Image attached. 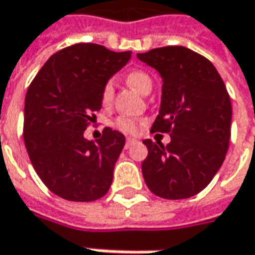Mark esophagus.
<instances>
[{
    "mask_svg": "<svg viewBox=\"0 0 255 255\" xmlns=\"http://www.w3.org/2000/svg\"><path fill=\"white\" fill-rule=\"evenodd\" d=\"M136 143H137V140H136V139H130V137H129V139H126V143H125V147L130 148L131 146H133V144H136Z\"/></svg>",
    "mask_w": 255,
    "mask_h": 255,
    "instance_id": "1",
    "label": "esophagus"
}]
</instances>
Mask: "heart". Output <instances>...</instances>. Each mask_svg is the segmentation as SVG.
<instances>
[{
	"mask_svg": "<svg viewBox=\"0 0 255 255\" xmlns=\"http://www.w3.org/2000/svg\"><path fill=\"white\" fill-rule=\"evenodd\" d=\"M128 83L130 85L131 88H134L136 91L146 95L148 92L151 91V87H153V81H151V77L148 76L147 73L141 71V70H134L130 71L128 77H126ZM102 102L104 104H109L112 97H114V81L109 80L105 83L104 88H102ZM137 125L139 121L136 119H131V118H118L115 122V126L121 130L126 131V133H134L137 130Z\"/></svg>",
	"mask_w": 255,
	"mask_h": 255,
	"instance_id": "heart-1",
	"label": "heart"
}]
</instances>
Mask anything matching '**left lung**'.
I'll return each mask as SVG.
<instances>
[{
    "label": "left lung",
    "instance_id": "left-lung-1",
    "mask_svg": "<svg viewBox=\"0 0 255 255\" xmlns=\"http://www.w3.org/2000/svg\"><path fill=\"white\" fill-rule=\"evenodd\" d=\"M163 78L160 111L151 131L170 133L171 141L143 140L146 185L164 199H185L209 185L225 161L232 125L226 85L208 59L184 46L137 53Z\"/></svg>",
    "mask_w": 255,
    "mask_h": 255
}]
</instances>
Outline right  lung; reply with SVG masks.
<instances>
[{"label": "right lung", "mask_w": 255, "mask_h": 255, "mask_svg": "<svg viewBox=\"0 0 255 255\" xmlns=\"http://www.w3.org/2000/svg\"><path fill=\"white\" fill-rule=\"evenodd\" d=\"M131 52L77 43L54 53L25 97L23 140L46 187L63 199L91 202L107 194L125 136L105 128L102 137L84 131L102 107V88L130 60Z\"/></svg>", "instance_id": "1"}]
</instances>
